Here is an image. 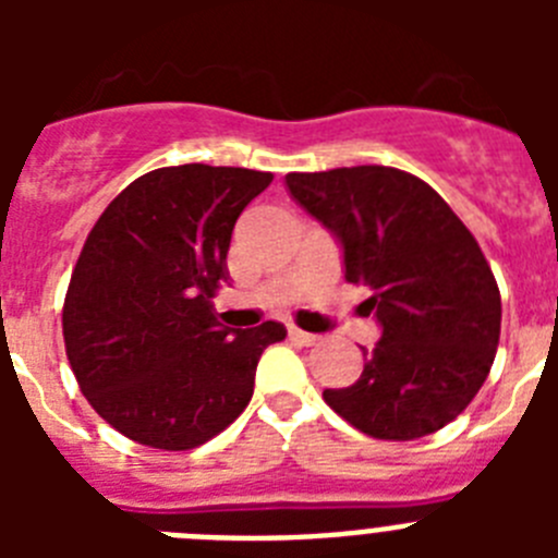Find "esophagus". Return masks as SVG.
I'll return each mask as SVG.
<instances>
[{"label": "esophagus", "instance_id": "esophagus-1", "mask_svg": "<svg viewBox=\"0 0 558 558\" xmlns=\"http://www.w3.org/2000/svg\"><path fill=\"white\" fill-rule=\"evenodd\" d=\"M288 335H290V340H293V343H299V347H313L315 340H318V335H310V332H304V329H299V327H290Z\"/></svg>", "mask_w": 558, "mask_h": 558}]
</instances>
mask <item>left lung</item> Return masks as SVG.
I'll return each instance as SVG.
<instances>
[{"mask_svg": "<svg viewBox=\"0 0 558 558\" xmlns=\"http://www.w3.org/2000/svg\"><path fill=\"white\" fill-rule=\"evenodd\" d=\"M288 190L343 245L347 282L372 290L383 338L349 388L324 402L360 433L413 441L450 425L489 377L500 290L447 201L397 167L288 172Z\"/></svg>", "mask_w": 558, "mask_h": 558, "instance_id": "8db88e82", "label": "left lung"}]
</instances>
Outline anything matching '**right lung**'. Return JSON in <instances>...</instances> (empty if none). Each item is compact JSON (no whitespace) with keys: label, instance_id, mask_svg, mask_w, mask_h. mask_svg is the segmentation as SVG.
<instances>
[{"label":"right lung","instance_id":"add662e5","mask_svg":"<svg viewBox=\"0 0 558 558\" xmlns=\"http://www.w3.org/2000/svg\"><path fill=\"white\" fill-rule=\"evenodd\" d=\"M274 181L245 167L145 172L88 231L63 302L69 366L113 430L153 450H192L234 422L259 354L288 329L223 327L215 293L240 211Z\"/></svg>","mask_w":558,"mask_h":558}]
</instances>
